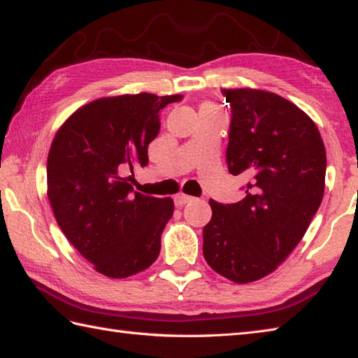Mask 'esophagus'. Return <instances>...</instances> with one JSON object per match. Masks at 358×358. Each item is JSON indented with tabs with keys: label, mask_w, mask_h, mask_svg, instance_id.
Returning <instances> with one entry per match:
<instances>
[{
	"label": "esophagus",
	"mask_w": 358,
	"mask_h": 358,
	"mask_svg": "<svg viewBox=\"0 0 358 358\" xmlns=\"http://www.w3.org/2000/svg\"><path fill=\"white\" fill-rule=\"evenodd\" d=\"M192 200H194V196H189V195H186V194L175 195V204H177V206H185V204L191 203Z\"/></svg>",
	"instance_id": "esophagus-1"
}]
</instances>
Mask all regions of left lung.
Wrapping results in <instances>:
<instances>
[{
  "label": "left lung",
  "mask_w": 358,
  "mask_h": 358,
  "mask_svg": "<svg viewBox=\"0 0 358 358\" xmlns=\"http://www.w3.org/2000/svg\"><path fill=\"white\" fill-rule=\"evenodd\" d=\"M231 108L227 169L249 178L245 199L209 200L203 255L235 283L277 269L306 234L324 192L326 150L315 123L283 96L223 89Z\"/></svg>",
  "instance_id": "1"
}]
</instances>
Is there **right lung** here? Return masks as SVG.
<instances>
[{
    "label": "right lung",
    "mask_w": 358,
    "mask_h": 358,
    "mask_svg": "<svg viewBox=\"0 0 358 358\" xmlns=\"http://www.w3.org/2000/svg\"><path fill=\"white\" fill-rule=\"evenodd\" d=\"M183 95L100 98L59 127L48 157V195L75 249L110 278L138 273L157 260L172 199L135 192L121 171L148 166L159 110Z\"/></svg>",
    "instance_id": "obj_1"
}]
</instances>
